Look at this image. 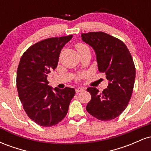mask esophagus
Segmentation results:
<instances>
[{
	"mask_svg": "<svg viewBox=\"0 0 151 151\" xmlns=\"http://www.w3.org/2000/svg\"><path fill=\"white\" fill-rule=\"evenodd\" d=\"M75 91H76V93H79V92H81V91H84V89L82 87H78L75 89Z\"/></svg>",
	"mask_w": 151,
	"mask_h": 151,
	"instance_id": "34e87169",
	"label": "esophagus"
}]
</instances>
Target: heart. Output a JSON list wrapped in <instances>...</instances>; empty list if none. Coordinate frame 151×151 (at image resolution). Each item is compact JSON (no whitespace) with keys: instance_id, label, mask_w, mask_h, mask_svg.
Instances as JSON below:
<instances>
[{"instance_id":"1","label":"heart","mask_w":151,"mask_h":151,"mask_svg":"<svg viewBox=\"0 0 151 151\" xmlns=\"http://www.w3.org/2000/svg\"><path fill=\"white\" fill-rule=\"evenodd\" d=\"M84 48H88V47H86V45L83 44H79L77 45V50H81V49H84Z\"/></svg>"}]
</instances>
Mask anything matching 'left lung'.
I'll return each mask as SVG.
<instances>
[{
    "mask_svg": "<svg viewBox=\"0 0 151 151\" xmlns=\"http://www.w3.org/2000/svg\"><path fill=\"white\" fill-rule=\"evenodd\" d=\"M81 37L94 50L99 71L109 80L101 93L95 87L87 88L91 99L86 109L99 120H112L125 110L132 95L136 77L132 57L122 41L105 32H90Z\"/></svg>",
    "mask_w": 151,
    "mask_h": 151,
    "instance_id": "8db88e82",
    "label": "left lung"
}]
</instances>
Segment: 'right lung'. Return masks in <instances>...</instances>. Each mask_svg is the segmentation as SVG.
<instances>
[{
    "mask_svg": "<svg viewBox=\"0 0 151 151\" xmlns=\"http://www.w3.org/2000/svg\"><path fill=\"white\" fill-rule=\"evenodd\" d=\"M73 35L52 37L38 42L24 52L17 70V89L24 110L41 126L60 122L75 94L74 88L60 89L48 85L47 74L56 69L60 52Z\"/></svg>",
    "mask_w": 151,
    "mask_h": 151,
    "instance_id": "1",
    "label": "right lung"
}]
</instances>
